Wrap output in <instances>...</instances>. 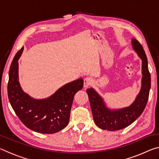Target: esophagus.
<instances>
[{
  "label": "esophagus",
  "mask_w": 159,
  "mask_h": 159,
  "mask_svg": "<svg viewBox=\"0 0 159 159\" xmlns=\"http://www.w3.org/2000/svg\"><path fill=\"white\" fill-rule=\"evenodd\" d=\"M92 83H93L92 78L86 77L85 79H84V87L85 88H88V86L92 85Z\"/></svg>",
  "instance_id": "esophagus-1"
}]
</instances>
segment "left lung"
Listing matches in <instances>:
<instances>
[{"mask_svg":"<svg viewBox=\"0 0 159 159\" xmlns=\"http://www.w3.org/2000/svg\"><path fill=\"white\" fill-rule=\"evenodd\" d=\"M133 47L142 60V88L135 101L125 109L112 111L107 109L103 99L93 88H88L93 119L99 128L107 130H118L133 123L146 107L151 88V75L148 69L147 58L142 45L136 39L132 40Z\"/></svg>","mask_w":159,"mask_h":159,"instance_id":"left-lung-1","label":"left lung"}]
</instances>
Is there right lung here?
I'll return each mask as SVG.
<instances>
[{
    "label": "right lung",
    "mask_w": 159,
    "mask_h": 159,
    "mask_svg": "<svg viewBox=\"0 0 159 159\" xmlns=\"http://www.w3.org/2000/svg\"><path fill=\"white\" fill-rule=\"evenodd\" d=\"M24 47L18 51L9 71L7 95L18 118L28 128L39 133L53 134L68 125L74 97L83 87L79 79L66 84L50 98L34 99L23 92L18 80V60Z\"/></svg>",
    "instance_id": "add662e5"
}]
</instances>
